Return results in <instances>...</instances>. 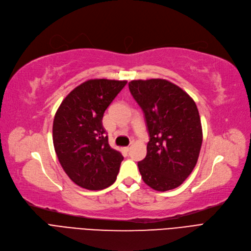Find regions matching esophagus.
I'll list each match as a JSON object with an SVG mask.
<instances>
[{
	"instance_id": "1",
	"label": "esophagus",
	"mask_w": 251,
	"mask_h": 251,
	"mask_svg": "<svg viewBox=\"0 0 251 251\" xmlns=\"http://www.w3.org/2000/svg\"><path fill=\"white\" fill-rule=\"evenodd\" d=\"M130 148H132V145H129V146H127V147H125L124 149H125V151H126V152H128L129 150H130Z\"/></svg>"
}]
</instances>
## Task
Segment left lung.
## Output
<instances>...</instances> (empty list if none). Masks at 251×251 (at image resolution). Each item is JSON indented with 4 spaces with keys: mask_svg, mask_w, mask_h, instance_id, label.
<instances>
[{
    "mask_svg": "<svg viewBox=\"0 0 251 251\" xmlns=\"http://www.w3.org/2000/svg\"><path fill=\"white\" fill-rule=\"evenodd\" d=\"M128 89L144 112L150 137L146 157L138 162L143 181L161 192L181 186L195 168L202 144L194 100L161 78L132 80Z\"/></svg>",
    "mask_w": 251,
    "mask_h": 251,
    "instance_id": "1",
    "label": "left lung"
}]
</instances>
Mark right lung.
<instances>
[{
    "mask_svg": "<svg viewBox=\"0 0 251 251\" xmlns=\"http://www.w3.org/2000/svg\"><path fill=\"white\" fill-rule=\"evenodd\" d=\"M126 80L89 79L71 91L55 114L53 144L62 169L77 186L112 185L124 156L108 144L102 119Z\"/></svg>",
    "mask_w": 251,
    "mask_h": 251,
    "instance_id": "1",
    "label": "right lung"
}]
</instances>
